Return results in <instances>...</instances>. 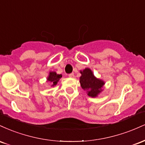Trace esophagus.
Returning <instances> with one entry per match:
<instances>
[{
    "mask_svg": "<svg viewBox=\"0 0 145 145\" xmlns=\"http://www.w3.org/2000/svg\"><path fill=\"white\" fill-rule=\"evenodd\" d=\"M68 76H69V78H74V73H71V74L68 75Z\"/></svg>",
    "mask_w": 145,
    "mask_h": 145,
    "instance_id": "1",
    "label": "esophagus"
}]
</instances>
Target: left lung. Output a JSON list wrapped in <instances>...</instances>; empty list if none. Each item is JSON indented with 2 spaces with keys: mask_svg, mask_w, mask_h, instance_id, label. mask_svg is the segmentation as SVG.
I'll use <instances>...</instances> for the list:
<instances>
[{
  "mask_svg": "<svg viewBox=\"0 0 145 145\" xmlns=\"http://www.w3.org/2000/svg\"><path fill=\"white\" fill-rule=\"evenodd\" d=\"M82 76L80 78V85L84 90L87 91L88 95L95 97L101 92V87L104 86V81L97 79L89 68L80 71Z\"/></svg>",
  "mask_w": 145,
  "mask_h": 145,
  "instance_id": "8db88e82",
  "label": "left lung"
}]
</instances>
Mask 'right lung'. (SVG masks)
<instances>
[{
  "label": "right lung",
  "instance_id": "1",
  "mask_svg": "<svg viewBox=\"0 0 145 145\" xmlns=\"http://www.w3.org/2000/svg\"><path fill=\"white\" fill-rule=\"evenodd\" d=\"M61 77H62L61 74H56V72H50L49 76L48 77V81L53 84L52 86H54L57 84L58 81Z\"/></svg>",
  "mask_w": 145,
  "mask_h": 145
}]
</instances>
